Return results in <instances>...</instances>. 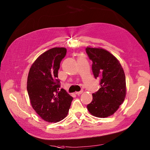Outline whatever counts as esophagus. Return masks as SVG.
<instances>
[{
  "label": "esophagus",
  "mask_w": 150,
  "mask_h": 150,
  "mask_svg": "<svg viewBox=\"0 0 150 150\" xmlns=\"http://www.w3.org/2000/svg\"><path fill=\"white\" fill-rule=\"evenodd\" d=\"M82 92H83V91L82 90H81V91H77V92H75V94L76 95H81Z\"/></svg>",
  "instance_id": "esophagus-1"
}]
</instances>
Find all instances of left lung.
Instances as JSON below:
<instances>
[{"label": "left lung", "instance_id": "1", "mask_svg": "<svg viewBox=\"0 0 150 150\" xmlns=\"http://www.w3.org/2000/svg\"><path fill=\"white\" fill-rule=\"evenodd\" d=\"M89 59L93 62L92 71L100 79V88L92 94L93 100L87 105L92 115L105 118L113 115L126 97V77L119 61L112 54L102 48L87 47Z\"/></svg>", "mask_w": 150, "mask_h": 150}]
</instances>
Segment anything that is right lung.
<instances>
[{
    "label": "right lung",
    "mask_w": 150,
    "mask_h": 150,
    "mask_svg": "<svg viewBox=\"0 0 150 150\" xmlns=\"http://www.w3.org/2000/svg\"><path fill=\"white\" fill-rule=\"evenodd\" d=\"M65 47H53L43 53L31 66L27 91L36 113L46 122H57L67 116L73 97L60 89L58 71L66 55Z\"/></svg>",
    "instance_id": "right-lung-1"
}]
</instances>
